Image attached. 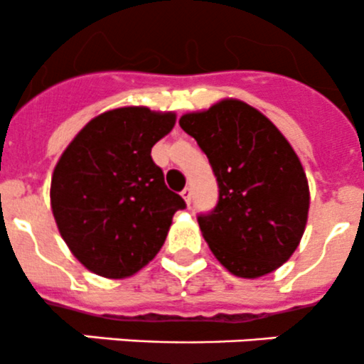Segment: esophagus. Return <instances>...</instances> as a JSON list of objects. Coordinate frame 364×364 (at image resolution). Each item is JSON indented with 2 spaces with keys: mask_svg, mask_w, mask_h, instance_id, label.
<instances>
[{
  "mask_svg": "<svg viewBox=\"0 0 364 364\" xmlns=\"http://www.w3.org/2000/svg\"><path fill=\"white\" fill-rule=\"evenodd\" d=\"M181 194H182L183 200H186V203L191 205V198H193V189H191V187H183V191H182Z\"/></svg>",
  "mask_w": 364,
  "mask_h": 364,
  "instance_id": "1",
  "label": "esophagus"
}]
</instances>
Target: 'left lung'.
<instances>
[{
  "mask_svg": "<svg viewBox=\"0 0 364 364\" xmlns=\"http://www.w3.org/2000/svg\"><path fill=\"white\" fill-rule=\"evenodd\" d=\"M218 181V203L198 214L212 253L232 274L258 278L299 246L309 208L306 173L285 136L240 100L181 118Z\"/></svg>",
  "mask_w": 364,
  "mask_h": 364,
  "instance_id": "left-lung-1",
  "label": "left lung"
}]
</instances>
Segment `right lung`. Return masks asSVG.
Here are the masks:
<instances>
[{
    "instance_id": "obj_1",
    "label": "right lung",
    "mask_w": 364,
    "mask_h": 364,
    "mask_svg": "<svg viewBox=\"0 0 364 364\" xmlns=\"http://www.w3.org/2000/svg\"><path fill=\"white\" fill-rule=\"evenodd\" d=\"M173 113L120 107L81 129L60 157L51 207L72 255L95 274L127 278L164 244L186 208L154 163L152 146L173 129Z\"/></svg>"
}]
</instances>
